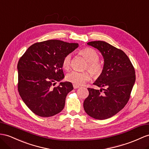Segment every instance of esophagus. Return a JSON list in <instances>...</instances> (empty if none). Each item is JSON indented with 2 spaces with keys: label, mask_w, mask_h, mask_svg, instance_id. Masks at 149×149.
<instances>
[{
  "label": "esophagus",
  "mask_w": 149,
  "mask_h": 149,
  "mask_svg": "<svg viewBox=\"0 0 149 149\" xmlns=\"http://www.w3.org/2000/svg\"><path fill=\"white\" fill-rule=\"evenodd\" d=\"M73 87H74V89H78V88H79V87H80L79 86L75 85V84H73Z\"/></svg>",
  "instance_id": "34e87169"
}]
</instances>
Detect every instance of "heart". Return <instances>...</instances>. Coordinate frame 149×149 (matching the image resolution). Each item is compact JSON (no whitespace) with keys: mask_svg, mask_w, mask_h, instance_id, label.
Wrapping results in <instances>:
<instances>
[{"mask_svg":"<svg viewBox=\"0 0 149 149\" xmlns=\"http://www.w3.org/2000/svg\"><path fill=\"white\" fill-rule=\"evenodd\" d=\"M79 54L83 56L87 62L85 69L88 70L94 77H99L103 70V67L99 62L100 56H99L97 52L93 48L87 47L82 49L79 52ZM71 62L72 56L70 54H68L64 57L62 62V67L64 70H68L70 69ZM90 79L91 75L87 72H79L72 71L68 73L66 76L67 81L77 86L84 84L87 81H89Z\"/></svg>","mask_w":149,"mask_h":149,"instance_id":"1","label":"heart"}]
</instances>
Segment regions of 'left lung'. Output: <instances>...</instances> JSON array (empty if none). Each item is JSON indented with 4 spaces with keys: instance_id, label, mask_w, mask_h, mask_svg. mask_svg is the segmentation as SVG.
Masks as SVG:
<instances>
[{
    "instance_id": "left-lung-1",
    "label": "left lung",
    "mask_w": 149,
    "mask_h": 149,
    "mask_svg": "<svg viewBox=\"0 0 149 149\" xmlns=\"http://www.w3.org/2000/svg\"><path fill=\"white\" fill-rule=\"evenodd\" d=\"M104 58L103 70L93 84L100 90L88 88L84 109L89 116L105 120L115 115L128 102L135 82V72L128 56L121 49L102 41L87 43Z\"/></svg>"
}]
</instances>
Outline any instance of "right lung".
<instances>
[{
    "label": "right lung",
    "instance_id": "add662e5",
    "mask_svg": "<svg viewBox=\"0 0 149 149\" xmlns=\"http://www.w3.org/2000/svg\"><path fill=\"white\" fill-rule=\"evenodd\" d=\"M78 43L50 40L29 47L17 63L18 91L22 101L38 116L49 117L63 110L67 94L74 89L64 78V57L74 51Z\"/></svg>",
    "mask_w": 149,
    "mask_h": 149
}]
</instances>
